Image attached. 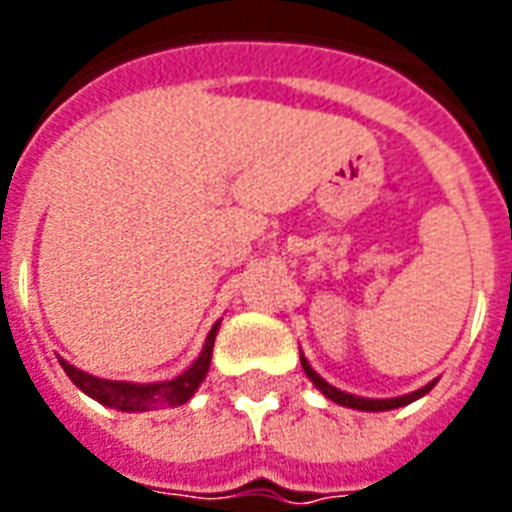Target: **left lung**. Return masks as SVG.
<instances>
[{"instance_id": "1", "label": "left lung", "mask_w": 512, "mask_h": 512, "mask_svg": "<svg viewBox=\"0 0 512 512\" xmlns=\"http://www.w3.org/2000/svg\"><path fill=\"white\" fill-rule=\"evenodd\" d=\"M301 367H304L307 378L315 384V389H321L323 395L329 397L332 403L345 408H356V411H392V408L408 406V403H414V400H419L422 395H428L430 389L436 386V381H439V378H433L430 384L419 386V389H414V392H408V395H400V397H359V395H351V392H343V389H337V386L329 384L326 378L318 376V373L312 370L310 362L304 359V354H301Z\"/></svg>"}]
</instances>
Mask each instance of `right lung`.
<instances>
[{"label": "right lung", "mask_w": 512, "mask_h": 512, "mask_svg": "<svg viewBox=\"0 0 512 512\" xmlns=\"http://www.w3.org/2000/svg\"><path fill=\"white\" fill-rule=\"evenodd\" d=\"M219 332V321L213 323V329L205 337L200 356L191 362L180 376L169 378V381H153V384H131V381H109V378H98L84 373L71 362L60 359L62 370L68 373L73 384L82 389L84 395L98 400L101 406L115 408V411H128V414H139V411H156V408H172L189 403L194 392L208 376L213 354V340Z\"/></svg>", "instance_id": "right-lung-1"}]
</instances>
